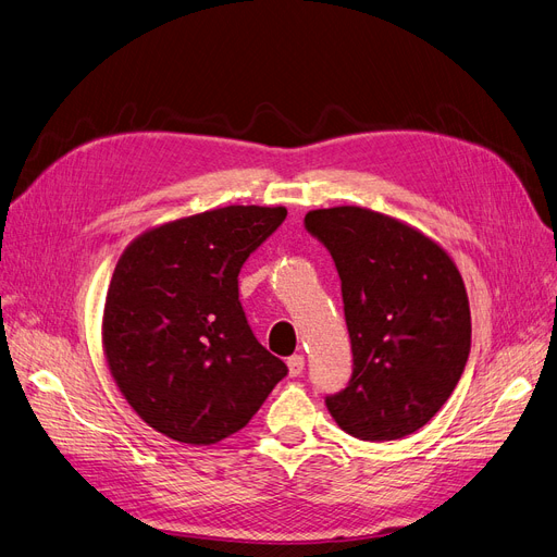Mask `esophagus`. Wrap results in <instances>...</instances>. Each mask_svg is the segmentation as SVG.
<instances>
[{"label":"esophagus","instance_id":"esophagus-1","mask_svg":"<svg viewBox=\"0 0 557 557\" xmlns=\"http://www.w3.org/2000/svg\"><path fill=\"white\" fill-rule=\"evenodd\" d=\"M286 367H288V375L296 377L305 371V357L302 355H292L286 359Z\"/></svg>","mask_w":557,"mask_h":557}]
</instances>
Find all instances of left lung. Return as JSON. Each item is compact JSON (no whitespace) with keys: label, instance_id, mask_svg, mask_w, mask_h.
Listing matches in <instances>:
<instances>
[{"label":"left lung","instance_id":"left-lung-1","mask_svg":"<svg viewBox=\"0 0 557 557\" xmlns=\"http://www.w3.org/2000/svg\"><path fill=\"white\" fill-rule=\"evenodd\" d=\"M305 227L330 250L352 346L346 389L325 398L338 428L392 442L450 398L471 350L467 288L448 252L364 207L317 209Z\"/></svg>","mask_w":557,"mask_h":557}]
</instances>
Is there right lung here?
<instances>
[{
	"instance_id": "obj_1",
	"label": "right lung",
	"mask_w": 557,
	"mask_h": 557,
	"mask_svg": "<svg viewBox=\"0 0 557 557\" xmlns=\"http://www.w3.org/2000/svg\"><path fill=\"white\" fill-rule=\"evenodd\" d=\"M284 219V207L211 209L140 234L117 259L104 355L134 412L165 437L196 446L230 437L288 373L238 300L240 265Z\"/></svg>"
}]
</instances>
